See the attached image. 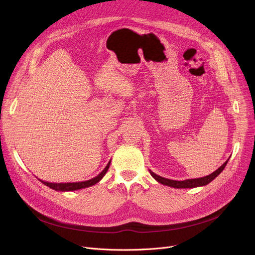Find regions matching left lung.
Listing matches in <instances>:
<instances>
[{
	"mask_svg": "<svg viewBox=\"0 0 255 255\" xmlns=\"http://www.w3.org/2000/svg\"><path fill=\"white\" fill-rule=\"evenodd\" d=\"M229 162V160L226 161L214 172H212L211 175L204 177V178H198V179H189V180H184V181H175V180H169L166 178H162L158 175H156L155 172L150 170L151 176L159 183H161L163 185L169 186V187H173V188H194V187H199V186H205L208 185L209 183H211L214 179L219 176V173L224 169L225 165Z\"/></svg>",
	"mask_w": 255,
	"mask_h": 255,
	"instance_id": "left-lung-1",
	"label": "left lung"
}]
</instances>
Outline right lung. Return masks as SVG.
<instances>
[{"label":"right lung","mask_w":255,"mask_h":255,"mask_svg":"<svg viewBox=\"0 0 255 255\" xmlns=\"http://www.w3.org/2000/svg\"><path fill=\"white\" fill-rule=\"evenodd\" d=\"M111 164V161L109 162V164L106 165V167L99 173V175L95 178H93L91 180L88 181H84V182H77V183H49V182H45L40 180L39 181L43 183L44 185H46L49 188L56 190V191H74V190H78V189H83V188H87V187L93 186L97 184L106 173L107 169H109Z\"/></svg>","instance_id":"obj_1"}]
</instances>
